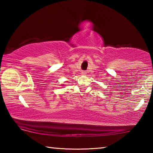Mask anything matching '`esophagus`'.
<instances>
[{
	"mask_svg": "<svg viewBox=\"0 0 153 153\" xmlns=\"http://www.w3.org/2000/svg\"><path fill=\"white\" fill-rule=\"evenodd\" d=\"M81 74H82V76H86V72L85 71H82Z\"/></svg>",
	"mask_w": 153,
	"mask_h": 153,
	"instance_id": "obj_1",
	"label": "esophagus"
}]
</instances>
